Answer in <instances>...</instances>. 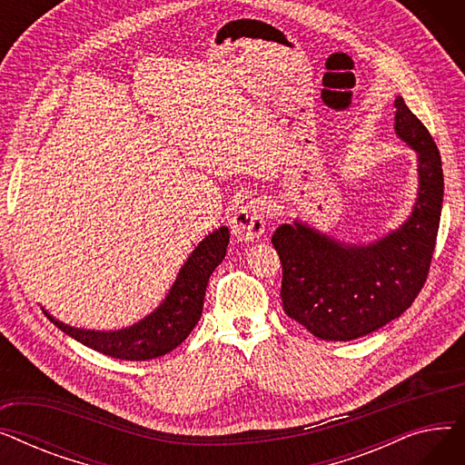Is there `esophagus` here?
Returning a JSON list of instances; mask_svg holds the SVG:
<instances>
[{"mask_svg": "<svg viewBox=\"0 0 465 465\" xmlns=\"http://www.w3.org/2000/svg\"><path fill=\"white\" fill-rule=\"evenodd\" d=\"M267 223L265 207L260 200L249 202L242 205L237 214L232 218V232L237 241H256L262 237Z\"/></svg>", "mask_w": 465, "mask_h": 465, "instance_id": "obj_1", "label": "esophagus"}]
</instances>
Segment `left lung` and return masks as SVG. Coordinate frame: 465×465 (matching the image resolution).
<instances>
[{
	"label": "left lung",
	"mask_w": 465,
	"mask_h": 465,
	"mask_svg": "<svg viewBox=\"0 0 465 465\" xmlns=\"http://www.w3.org/2000/svg\"><path fill=\"white\" fill-rule=\"evenodd\" d=\"M396 132L419 153L420 192L407 223L370 247H347L307 226L272 237L281 258L284 312L326 341L368 335L407 311L430 273L443 205V167L428 128L396 100Z\"/></svg>",
	"instance_id": "1"
}]
</instances>
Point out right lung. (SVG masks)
Returning <instances> with one entry per match:
<instances>
[{
  "label": "right lung",
  "mask_w": 465,
  "mask_h": 465,
  "mask_svg": "<svg viewBox=\"0 0 465 465\" xmlns=\"http://www.w3.org/2000/svg\"><path fill=\"white\" fill-rule=\"evenodd\" d=\"M230 242L228 228H220L205 237L195 249L171 288L165 302L139 324L120 331H86L69 328L51 319L62 331L83 345L118 360H151L179 347L198 324L211 273L224 260Z\"/></svg>",
  "instance_id": "add662e5"
}]
</instances>
